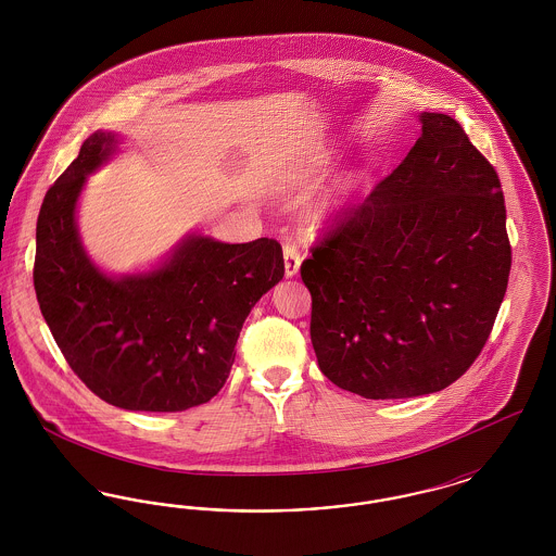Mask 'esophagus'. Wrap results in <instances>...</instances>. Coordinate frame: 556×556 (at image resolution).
Wrapping results in <instances>:
<instances>
[{
	"label": "esophagus",
	"instance_id": "1",
	"mask_svg": "<svg viewBox=\"0 0 556 556\" xmlns=\"http://www.w3.org/2000/svg\"><path fill=\"white\" fill-rule=\"evenodd\" d=\"M283 261H286V277H293V275H298L302 258H300L298 248H295L291 241H288V243H286V248H283Z\"/></svg>",
	"mask_w": 556,
	"mask_h": 556
}]
</instances>
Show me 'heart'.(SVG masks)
Masks as SVG:
<instances>
[{"instance_id": "heart-1", "label": "heart", "mask_w": 556, "mask_h": 556, "mask_svg": "<svg viewBox=\"0 0 556 556\" xmlns=\"http://www.w3.org/2000/svg\"><path fill=\"white\" fill-rule=\"evenodd\" d=\"M329 170H331V166H329L327 160H318L315 164H306L304 168H300L295 173L290 186L291 193H308V191L317 189L325 181V177L329 175ZM367 187H369V173L367 170H363V168L350 170L313 211L311 223L320 227V225L338 218L350 206H354L358 202V198H363Z\"/></svg>"}]
</instances>
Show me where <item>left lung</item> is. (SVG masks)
Returning a JSON list of instances; mask_svg holds the SVG:
<instances>
[{"label": "left lung", "mask_w": 556, "mask_h": 556, "mask_svg": "<svg viewBox=\"0 0 556 556\" xmlns=\"http://www.w3.org/2000/svg\"><path fill=\"white\" fill-rule=\"evenodd\" d=\"M421 137L300 268L323 375L370 400L433 394L473 365L510 273L503 187L463 127Z\"/></svg>", "instance_id": "8db88e82"}]
</instances>
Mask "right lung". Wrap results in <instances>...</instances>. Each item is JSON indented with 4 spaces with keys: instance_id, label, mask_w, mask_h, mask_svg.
Segmentation results:
<instances>
[{
    "instance_id": "1",
    "label": "right lung",
    "mask_w": 556,
    "mask_h": 556,
    "mask_svg": "<svg viewBox=\"0 0 556 556\" xmlns=\"http://www.w3.org/2000/svg\"><path fill=\"white\" fill-rule=\"evenodd\" d=\"M118 143L116 132L89 135L48 189L37 218V302L96 396L125 410H187L225 386L243 320L283 279V252L275 239L187 233L150 270L108 275L80 241L77 208L87 177Z\"/></svg>"
}]
</instances>
